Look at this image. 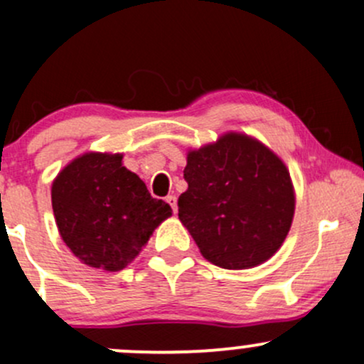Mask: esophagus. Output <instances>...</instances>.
I'll list each match as a JSON object with an SVG mask.
<instances>
[{
	"label": "esophagus",
	"mask_w": 364,
	"mask_h": 364,
	"mask_svg": "<svg viewBox=\"0 0 364 364\" xmlns=\"http://www.w3.org/2000/svg\"><path fill=\"white\" fill-rule=\"evenodd\" d=\"M166 200H167V204H169L171 208H172V211H174V213H178V200H176V197H174V195H167V197H166Z\"/></svg>",
	"instance_id": "34e87169"
}]
</instances>
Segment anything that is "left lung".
Instances as JSON below:
<instances>
[{
    "label": "left lung",
    "instance_id": "1",
    "mask_svg": "<svg viewBox=\"0 0 364 364\" xmlns=\"http://www.w3.org/2000/svg\"><path fill=\"white\" fill-rule=\"evenodd\" d=\"M185 181L179 220L208 262L251 269L284 242L294 213L291 178L282 160L256 139L230 132L190 151Z\"/></svg>",
    "mask_w": 364,
    "mask_h": 364
}]
</instances>
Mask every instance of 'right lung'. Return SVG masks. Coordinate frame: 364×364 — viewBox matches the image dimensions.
<instances>
[{
    "mask_svg": "<svg viewBox=\"0 0 364 364\" xmlns=\"http://www.w3.org/2000/svg\"><path fill=\"white\" fill-rule=\"evenodd\" d=\"M57 228L76 258L117 272L127 267L150 235L172 214L146 185L122 166V155L85 153L52 185Z\"/></svg>",
    "mask_w": 364,
    "mask_h": 364,
    "instance_id": "obj_1",
    "label": "right lung"
}]
</instances>
